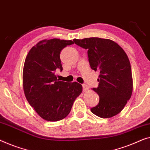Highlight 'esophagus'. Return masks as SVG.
<instances>
[{"mask_svg": "<svg viewBox=\"0 0 150 150\" xmlns=\"http://www.w3.org/2000/svg\"><path fill=\"white\" fill-rule=\"evenodd\" d=\"M82 88H83V91H87L89 89V88L86 84H82Z\"/></svg>", "mask_w": 150, "mask_h": 150, "instance_id": "esophagus-1", "label": "esophagus"}]
</instances>
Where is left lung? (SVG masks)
I'll list each match as a JSON object with an SVG mask.
<instances>
[{
  "instance_id": "obj_1",
  "label": "left lung",
  "mask_w": 150,
  "mask_h": 150,
  "mask_svg": "<svg viewBox=\"0 0 150 150\" xmlns=\"http://www.w3.org/2000/svg\"><path fill=\"white\" fill-rule=\"evenodd\" d=\"M74 42L88 50L91 69L100 73L98 87L92 89L99 95V102L91 108V112L103 118L116 116L133 93L131 67L127 53L110 39L91 37L74 39Z\"/></svg>"
}]
</instances>
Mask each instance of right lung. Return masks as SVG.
<instances>
[{
  "label": "right lung",
  "instance_id": "obj_1",
  "mask_svg": "<svg viewBox=\"0 0 150 150\" xmlns=\"http://www.w3.org/2000/svg\"><path fill=\"white\" fill-rule=\"evenodd\" d=\"M74 40L53 38L38 42L28 52L23 70V87L28 103L45 120L66 118L82 92L79 82L59 81L56 70H63L60 52Z\"/></svg>",
  "mask_w": 150,
  "mask_h": 150
}]
</instances>
